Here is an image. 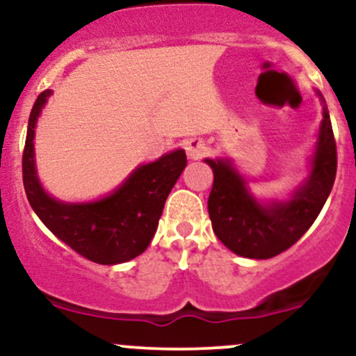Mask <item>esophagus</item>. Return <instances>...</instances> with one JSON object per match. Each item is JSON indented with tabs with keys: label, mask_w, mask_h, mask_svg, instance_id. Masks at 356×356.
I'll return each instance as SVG.
<instances>
[{
	"label": "esophagus",
	"mask_w": 356,
	"mask_h": 356,
	"mask_svg": "<svg viewBox=\"0 0 356 356\" xmlns=\"http://www.w3.org/2000/svg\"><path fill=\"white\" fill-rule=\"evenodd\" d=\"M186 152L192 161H197V159H202L207 154V144L202 138H191L186 144Z\"/></svg>",
	"instance_id": "esophagus-1"
}]
</instances>
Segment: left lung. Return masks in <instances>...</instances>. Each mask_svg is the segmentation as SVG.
Masks as SVG:
<instances>
[{
	"instance_id": "left-lung-1",
	"label": "left lung",
	"mask_w": 356,
	"mask_h": 356,
	"mask_svg": "<svg viewBox=\"0 0 356 356\" xmlns=\"http://www.w3.org/2000/svg\"><path fill=\"white\" fill-rule=\"evenodd\" d=\"M323 102V120L312 157V172L288 201L259 202L229 159H204L214 172L207 201L212 229L234 254L269 259L291 248L318 218L337 177V144Z\"/></svg>"
}]
</instances>
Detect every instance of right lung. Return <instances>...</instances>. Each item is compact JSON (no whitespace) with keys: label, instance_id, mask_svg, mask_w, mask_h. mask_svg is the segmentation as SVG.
<instances>
[{"label":"right lung","instance_id":"obj_1","mask_svg":"<svg viewBox=\"0 0 356 356\" xmlns=\"http://www.w3.org/2000/svg\"><path fill=\"white\" fill-rule=\"evenodd\" d=\"M51 90L36 99L28 120L23 184L30 206L60 241L99 264H120L145 251L164 204L187 165L182 149L138 165L112 194L92 202H61L43 189L35 164V127Z\"/></svg>","mask_w":356,"mask_h":356}]
</instances>
